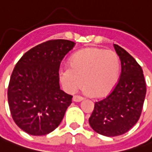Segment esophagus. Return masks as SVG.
I'll return each instance as SVG.
<instances>
[{
  "label": "esophagus",
  "instance_id": "34e87169",
  "mask_svg": "<svg viewBox=\"0 0 152 152\" xmlns=\"http://www.w3.org/2000/svg\"><path fill=\"white\" fill-rule=\"evenodd\" d=\"M82 100H83V98L81 96H74L73 97V101L75 102H81Z\"/></svg>",
  "mask_w": 152,
  "mask_h": 152
}]
</instances>
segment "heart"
I'll return each mask as SVG.
<instances>
[{"label": "heart", "mask_w": 152, "mask_h": 152, "mask_svg": "<svg viewBox=\"0 0 152 152\" xmlns=\"http://www.w3.org/2000/svg\"><path fill=\"white\" fill-rule=\"evenodd\" d=\"M69 65L59 72L62 87L67 93H73L84 82L85 94L106 96L113 90L119 77V57L113 50L85 48L70 57Z\"/></svg>", "instance_id": "b5f03b06"}]
</instances>
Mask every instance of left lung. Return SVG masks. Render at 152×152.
I'll return each instance as SVG.
<instances>
[{
  "instance_id": "obj_1",
  "label": "left lung",
  "mask_w": 152,
  "mask_h": 152,
  "mask_svg": "<svg viewBox=\"0 0 152 152\" xmlns=\"http://www.w3.org/2000/svg\"><path fill=\"white\" fill-rule=\"evenodd\" d=\"M114 48L121 61L120 79L108 96L95 103L89 118L93 130L108 137L124 134L137 123L146 94L141 67L119 45Z\"/></svg>"
}]
</instances>
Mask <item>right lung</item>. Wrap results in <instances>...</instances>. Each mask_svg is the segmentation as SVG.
<instances>
[{
    "instance_id": "right-lung-1",
    "label": "right lung",
    "mask_w": 152,
    "mask_h": 152,
    "mask_svg": "<svg viewBox=\"0 0 152 152\" xmlns=\"http://www.w3.org/2000/svg\"><path fill=\"white\" fill-rule=\"evenodd\" d=\"M75 43L53 39L27 51L16 64L7 98L16 124L31 135H45L61 124L72 96L60 89L59 67Z\"/></svg>"
}]
</instances>
